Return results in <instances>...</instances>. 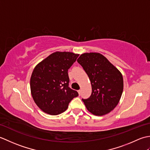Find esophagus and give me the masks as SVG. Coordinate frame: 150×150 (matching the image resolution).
Returning a JSON list of instances; mask_svg holds the SVG:
<instances>
[{
    "label": "esophagus",
    "mask_w": 150,
    "mask_h": 150,
    "mask_svg": "<svg viewBox=\"0 0 150 150\" xmlns=\"http://www.w3.org/2000/svg\"><path fill=\"white\" fill-rule=\"evenodd\" d=\"M78 93H79V95H81V90H78Z\"/></svg>",
    "instance_id": "1"
}]
</instances>
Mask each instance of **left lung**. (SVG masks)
I'll use <instances>...</instances> for the list:
<instances>
[{
  "label": "left lung",
  "instance_id": "1",
  "mask_svg": "<svg viewBox=\"0 0 150 150\" xmlns=\"http://www.w3.org/2000/svg\"><path fill=\"white\" fill-rule=\"evenodd\" d=\"M77 62L87 73L91 84L90 97L82 98L87 110L97 116L110 113L119 103L123 91L121 73L98 53L82 54Z\"/></svg>",
  "mask_w": 150,
  "mask_h": 150
}]
</instances>
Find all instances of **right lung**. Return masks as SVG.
<instances>
[{"instance_id": "1", "label": "right lung", "mask_w": 150, "mask_h": 150, "mask_svg": "<svg viewBox=\"0 0 150 150\" xmlns=\"http://www.w3.org/2000/svg\"><path fill=\"white\" fill-rule=\"evenodd\" d=\"M79 54L57 52L35 66L30 79L31 93L40 109L52 115L65 111L78 92L69 87L68 71Z\"/></svg>"}]
</instances>
